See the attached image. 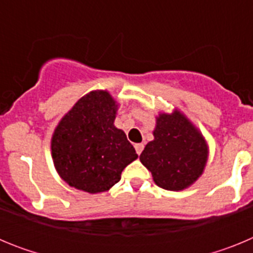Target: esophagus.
<instances>
[{
    "instance_id": "34e87169",
    "label": "esophagus",
    "mask_w": 253,
    "mask_h": 253,
    "mask_svg": "<svg viewBox=\"0 0 253 253\" xmlns=\"http://www.w3.org/2000/svg\"><path fill=\"white\" fill-rule=\"evenodd\" d=\"M143 149H144V144H143V143H138V144H135V152H137V154L142 153Z\"/></svg>"
}]
</instances>
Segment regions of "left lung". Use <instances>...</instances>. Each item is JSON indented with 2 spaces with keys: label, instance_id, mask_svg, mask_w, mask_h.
I'll return each mask as SVG.
<instances>
[{
  "label": "left lung",
  "instance_id": "obj_1",
  "mask_svg": "<svg viewBox=\"0 0 253 253\" xmlns=\"http://www.w3.org/2000/svg\"><path fill=\"white\" fill-rule=\"evenodd\" d=\"M140 162L152 172L154 182L171 191L184 190L203 173L208 147L193 124L182 114H161Z\"/></svg>",
  "mask_w": 253,
  "mask_h": 253
}]
</instances>
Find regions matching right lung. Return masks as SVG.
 Wrapping results in <instances>:
<instances>
[{"mask_svg":"<svg viewBox=\"0 0 253 253\" xmlns=\"http://www.w3.org/2000/svg\"><path fill=\"white\" fill-rule=\"evenodd\" d=\"M116 105L106 91L84 96L60 120L51 138V156L60 177L87 193H102L119 182L138 154L114 126Z\"/></svg>","mask_w":253,"mask_h":253,"instance_id":"right-lung-1","label":"right lung"}]
</instances>
